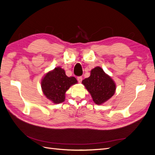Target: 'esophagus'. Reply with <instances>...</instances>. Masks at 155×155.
<instances>
[{
	"label": "esophagus",
	"mask_w": 155,
	"mask_h": 155,
	"mask_svg": "<svg viewBox=\"0 0 155 155\" xmlns=\"http://www.w3.org/2000/svg\"><path fill=\"white\" fill-rule=\"evenodd\" d=\"M82 79H83V78H82V77H81V76L78 77V82H79V83H81V81H82Z\"/></svg>",
	"instance_id": "34e87169"
}]
</instances>
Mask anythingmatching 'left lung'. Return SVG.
<instances>
[{"mask_svg":"<svg viewBox=\"0 0 155 155\" xmlns=\"http://www.w3.org/2000/svg\"><path fill=\"white\" fill-rule=\"evenodd\" d=\"M82 84L97 105L103 104L109 100L114 94L116 88L113 79L100 67L92 69L91 76L83 79Z\"/></svg>","mask_w":155,"mask_h":155,"instance_id":"left-lung-1","label":"left lung"}]
</instances>
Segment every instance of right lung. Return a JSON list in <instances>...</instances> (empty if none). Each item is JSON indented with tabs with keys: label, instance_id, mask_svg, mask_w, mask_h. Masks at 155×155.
Listing matches in <instances>:
<instances>
[{
	"label": "right lung",
	"instance_id": "add662e5",
	"mask_svg": "<svg viewBox=\"0 0 155 155\" xmlns=\"http://www.w3.org/2000/svg\"><path fill=\"white\" fill-rule=\"evenodd\" d=\"M78 83L74 77H68L60 67L46 73L41 80V88L45 96L55 104L64 101L65 93Z\"/></svg>",
	"mask_w": 155,
	"mask_h": 155
}]
</instances>
